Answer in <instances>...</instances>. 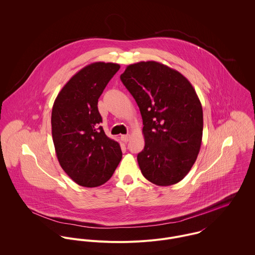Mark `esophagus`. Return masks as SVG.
Returning a JSON list of instances; mask_svg holds the SVG:
<instances>
[{
	"mask_svg": "<svg viewBox=\"0 0 255 255\" xmlns=\"http://www.w3.org/2000/svg\"><path fill=\"white\" fill-rule=\"evenodd\" d=\"M129 138H130L129 134H125V135H121V139H122V141H124V142H128V141L129 140Z\"/></svg>",
	"mask_w": 255,
	"mask_h": 255,
	"instance_id": "esophagus-1",
	"label": "esophagus"
}]
</instances>
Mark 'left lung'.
<instances>
[{"mask_svg": "<svg viewBox=\"0 0 255 255\" xmlns=\"http://www.w3.org/2000/svg\"><path fill=\"white\" fill-rule=\"evenodd\" d=\"M121 80L135 99L142 117L145 145L137 155L149 182H181L200 150L203 111L191 83L178 71L158 62L127 67Z\"/></svg>", "mask_w": 255, "mask_h": 255, "instance_id": "8db88e82", "label": "left lung"}]
</instances>
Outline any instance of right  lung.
Segmentation results:
<instances>
[{
  "instance_id": "add662e5",
  "label": "right lung",
  "mask_w": 255,
  "mask_h": 255,
  "mask_svg": "<svg viewBox=\"0 0 255 255\" xmlns=\"http://www.w3.org/2000/svg\"><path fill=\"white\" fill-rule=\"evenodd\" d=\"M120 70L114 63H92L66 83L52 109V136L58 161L79 185L96 187L113 176L123 153L102 127L98 99Z\"/></svg>"
}]
</instances>
